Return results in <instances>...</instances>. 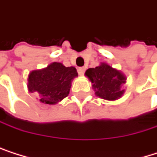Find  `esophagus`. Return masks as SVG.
<instances>
[{
	"label": "esophagus",
	"mask_w": 157,
	"mask_h": 157,
	"mask_svg": "<svg viewBox=\"0 0 157 157\" xmlns=\"http://www.w3.org/2000/svg\"><path fill=\"white\" fill-rule=\"evenodd\" d=\"M85 70H86L85 67H78V75H79V76H83L84 73H85Z\"/></svg>",
	"instance_id": "obj_1"
}]
</instances>
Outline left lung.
I'll use <instances>...</instances> for the list:
<instances>
[{
    "instance_id": "obj_1",
    "label": "left lung",
    "mask_w": 157,
    "mask_h": 157,
    "mask_svg": "<svg viewBox=\"0 0 157 157\" xmlns=\"http://www.w3.org/2000/svg\"><path fill=\"white\" fill-rule=\"evenodd\" d=\"M85 75L92 83L95 95L101 99L116 101L125 92L122 85L126 83V76L106 63L87 69Z\"/></svg>"
}]
</instances>
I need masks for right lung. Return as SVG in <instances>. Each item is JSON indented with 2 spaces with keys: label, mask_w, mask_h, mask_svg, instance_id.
<instances>
[{
  "label": "right lung",
  "mask_w": 157,
  "mask_h": 157,
  "mask_svg": "<svg viewBox=\"0 0 157 157\" xmlns=\"http://www.w3.org/2000/svg\"><path fill=\"white\" fill-rule=\"evenodd\" d=\"M78 77L74 67H65L62 63L53 62L47 67L33 70L28 78L30 92L40 96V102L45 105H56L66 98L70 91L72 80Z\"/></svg>",
  "instance_id": "obj_1"
}]
</instances>
